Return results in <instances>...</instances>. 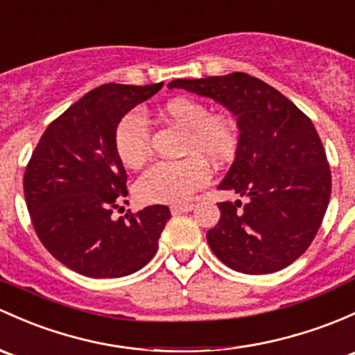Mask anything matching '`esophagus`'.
<instances>
[{
	"label": "esophagus",
	"mask_w": 355,
	"mask_h": 355,
	"mask_svg": "<svg viewBox=\"0 0 355 355\" xmlns=\"http://www.w3.org/2000/svg\"><path fill=\"white\" fill-rule=\"evenodd\" d=\"M193 204H175V206H171V212L173 214H184V212H190L193 211Z\"/></svg>",
	"instance_id": "1"
}]
</instances>
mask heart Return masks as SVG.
Here are the masks:
<instances>
[{
	"instance_id": "b5f03b06",
	"label": "heart",
	"mask_w": 355,
	"mask_h": 355,
	"mask_svg": "<svg viewBox=\"0 0 355 355\" xmlns=\"http://www.w3.org/2000/svg\"><path fill=\"white\" fill-rule=\"evenodd\" d=\"M159 117L185 130L184 151L187 158L158 162L148 168L136 182V193L143 202H187L193 192L206 187L209 166L231 162L238 149L236 124L225 115H211L204 103L192 98H173L163 105ZM114 149L121 163L137 168L149 155V129L136 112L125 114L114 130Z\"/></svg>"
}]
</instances>
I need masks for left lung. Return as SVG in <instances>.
Instances as JSON below:
<instances>
[{
    "mask_svg": "<svg viewBox=\"0 0 355 355\" xmlns=\"http://www.w3.org/2000/svg\"><path fill=\"white\" fill-rule=\"evenodd\" d=\"M221 103L240 130L233 165L218 189L248 202H219L221 218L206 238L225 266L272 274L311 245L331 192L330 166L315 125L281 92L246 73L173 80Z\"/></svg>",
    "mask_w": 355,
    "mask_h": 355,
    "instance_id": "8db88e82",
    "label": "left lung"
}]
</instances>
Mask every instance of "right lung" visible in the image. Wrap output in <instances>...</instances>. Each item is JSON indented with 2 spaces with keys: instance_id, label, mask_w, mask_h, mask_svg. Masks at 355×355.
I'll list each match as a JSON object with an SVG mask.
<instances>
[{
  "instance_id": "1",
  "label": "right lung",
  "mask_w": 355,
  "mask_h": 355,
  "mask_svg": "<svg viewBox=\"0 0 355 355\" xmlns=\"http://www.w3.org/2000/svg\"><path fill=\"white\" fill-rule=\"evenodd\" d=\"M163 83L102 85L59 115L40 137L24 178L32 225L42 245L71 270L93 279L134 274L155 257L171 218L166 206L112 219L128 196L114 149L117 122Z\"/></svg>"
}]
</instances>
